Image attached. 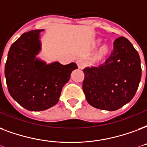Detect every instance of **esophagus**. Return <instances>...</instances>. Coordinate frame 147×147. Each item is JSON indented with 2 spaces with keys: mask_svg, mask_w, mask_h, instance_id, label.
Masks as SVG:
<instances>
[{
  "mask_svg": "<svg viewBox=\"0 0 147 147\" xmlns=\"http://www.w3.org/2000/svg\"><path fill=\"white\" fill-rule=\"evenodd\" d=\"M76 64H77V65H78V69H83L84 67H85V65H86L85 61H82V60H81V59L77 60V61H76Z\"/></svg>",
  "mask_w": 147,
  "mask_h": 147,
  "instance_id": "34e87169",
  "label": "esophagus"
}]
</instances>
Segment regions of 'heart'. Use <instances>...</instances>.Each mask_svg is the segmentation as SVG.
Returning a JSON list of instances; mask_svg holds the SVG:
<instances>
[{"label": "heart", "instance_id": "heart-1", "mask_svg": "<svg viewBox=\"0 0 147 147\" xmlns=\"http://www.w3.org/2000/svg\"><path fill=\"white\" fill-rule=\"evenodd\" d=\"M101 44V40L100 39H96L95 41L92 43V48H96L98 47L99 45ZM111 51V47L107 45V44H105L103 45L98 49V50L96 51V55H95V59L96 60H102L105 57L108 55L109 52Z\"/></svg>", "mask_w": 147, "mask_h": 147}]
</instances>
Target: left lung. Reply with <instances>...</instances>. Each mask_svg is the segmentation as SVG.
<instances>
[{"label": "left lung", "mask_w": 147, "mask_h": 147, "mask_svg": "<svg viewBox=\"0 0 147 147\" xmlns=\"http://www.w3.org/2000/svg\"><path fill=\"white\" fill-rule=\"evenodd\" d=\"M82 88L88 104L102 110H117L134 97L142 70L138 52L128 39L119 37L103 64L86 67Z\"/></svg>", "instance_id": "1"}]
</instances>
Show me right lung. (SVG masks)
<instances>
[{
    "label": "right lung",
    "instance_id": "1",
    "mask_svg": "<svg viewBox=\"0 0 147 147\" xmlns=\"http://www.w3.org/2000/svg\"><path fill=\"white\" fill-rule=\"evenodd\" d=\"M43 29L24 33L12 44L5 64V77L11 97L30 111H43L58 103L61 89L78 69L75 62L47 64L38 59Z\"/></svg>",
    "mask_w": 147,
    "mask_h": 147
}]
</instances>
